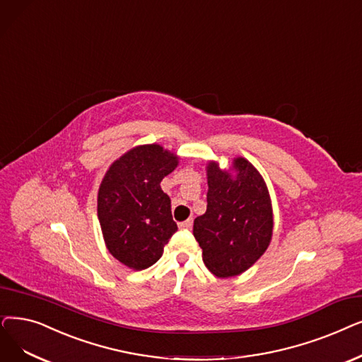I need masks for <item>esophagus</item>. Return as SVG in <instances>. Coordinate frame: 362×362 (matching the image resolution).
Wrapping results in <instances>:
<instances>
[{
	"mask_svg": "<svg viewBox=\"0 0 362 362\" xmlns=\"http://www.w3.org/2000/svg\"><path fill=\"white\" fill-rule=\"evenodd\" d=\"M192 223H194V220L192 218H187V220H185V222L179 223V228H182V229H191Z\"/></svg>",
	"mask_w": 362,
	"mask_h": 362,
	"instance_id": "obj_1",
	"label": "esophagus"
}]
</instances>
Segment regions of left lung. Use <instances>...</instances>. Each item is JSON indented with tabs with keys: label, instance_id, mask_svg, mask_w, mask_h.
I'll return each instance as SVG.
<instances>
[{
	"label": "left lung",
	"instance_id": "8db88e82",
	"mask_svg": "<svg viewBox=\"0 0 362 362\" xmlns=\"http://www.w3.org/2000/svg\"><path fill=\"white\" fill-rule=\"evenodd\" d=\"M207 210L194 220L202 260L218 278L237 276L268 250L274 230L272 201L259 170L244 156L230 168L207 163Z\"/></svg>",
	"mask_w": 362,
	"mask_h": 362
}]
</instances>
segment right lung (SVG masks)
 Returning <instances> with one entry per match:
<instances>
[{
	"mask_svg": "<svg viewBox=\"0 0 362 362\" xmlns=\"http://www.w3.org/2000/svg\"><path fill=\"white\" fill-rule=\"evenodd\" d=\"M179 165V155L161 145H139L109 165L98 194V217L105 245L134 271L163 256L177 230L161 180Z\"/></svg>",
	"mask_w": 362,
	"mask_h": 362,
	"instance_id": "right-lung-1",
	"label": "right lung"
}]
</instances>
